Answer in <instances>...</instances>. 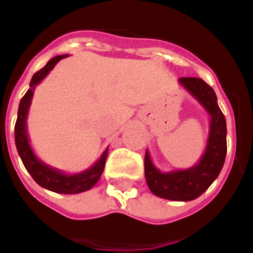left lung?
Wrapping results in <instances>:
<instances>
[{
	"label": "left lung",
	"instance_id": "obj_1",
	"mask_svg": "<svg viewBox=\"0 0 253 253\" xmlns=\"http://www.w3.org/2000/svg\"><path fill=\"white\" fill-rule=\"evenodd\" d=\"M178 81L211 117L206 151L200 163L192 168L168 173L160 172L146 151L144 174L147 185L155 196L172 201H192L200 197L222 170L227 152V128L223 113L216 102L215 91L210 85L197 77H181Z\"/></svg>",
	"mask_w": 253,
	"mask_h": 253
}]
</instances>
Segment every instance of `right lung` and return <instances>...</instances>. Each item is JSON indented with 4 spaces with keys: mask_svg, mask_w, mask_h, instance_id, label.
Returning a JSON list of instances; mask_svg holds the SVG:
<instances>
[{
    "mask_svg": "<svg viewBox=\"0 0 253 253\" xmlns=\"http://www.w3.org/2000/svg\"><path fill=\"white\" fill-rule=\"evenodd\" d=\"M68 55H59L47 63V64L38 71L30 81V89L26 91V94L22 97L19 107H18V118L15 122V146L19 156L22 159V163L27 172L31 174L37 184H39L42 188H45L55 193H61V194H76V193L85 192L93 188L95 182L99 180L102 174L105 163L107 158V150L102 154L99 160L94 166L89 169L76 174H65L55 168H51L35 156L34 151L31 150V146L29 143V136H27V130H26V119L29 114V107L31 105V98H33L34 89L47 75L49 71L57 64V61L64 59Z\"/></svg>",
    "mask_w": 253,
    "mask_h": 253,
    "instance_id": "1",
    "label": "right lung"
}]
</instances>
